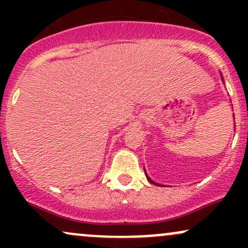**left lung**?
<instances>
[{
    "label": "left lung",
    "instance_id": "8db88e82",
    "mask_svg": "<svg viewBox=\"0 0 248 248\" xmlns=\"http://www.w3.org/2000/svg\"><path fill=\"white\" fill-rule=\"evenodd\" d=\"M148 179H149V178H148Z\"/></svg>",
    "mask_w": 248,
    "mask_h": 248
}]
</instances>
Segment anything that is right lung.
Here are the masks:
<instances>
[{"instance_id":"add662e5","label":"right lung","mask_w":248,"mask_h":248,"mask_svg":"<svg viewBox=\"0 0 248 248\" xmlns=\"http://www.w3.org/2000/svg\"><path fill=\"white\" fill-rule=\"evenodd\" d=\"M150 182H152V181H150Z\"/></svg>"}]
</instances>
